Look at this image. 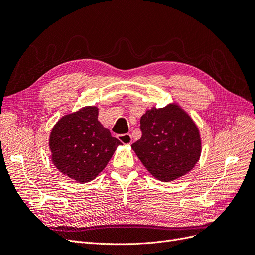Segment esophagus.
Returning a JSON list of instances; mask_svg holds the SVG:
<instances>
[{
  "mask_svg": "<svg viewBox=\"0 0 255 255\" xmlns=\"http://www.w3.org/2000/svg\"><path fill=\"white\" fill-rule=\"evenodd\" d=\"M118 139L125 144H130L133 142V138L130 134H125V135H119Z\"/></svg>",
  "mask_w": 255,
  "mask_h": 255,
  "instance_id": "obj_1",
  "label": "esophagus"
}]
</instances>
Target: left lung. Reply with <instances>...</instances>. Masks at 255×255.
<instances>
[{"label":"left lung","mask_w":255,"mask_h":255,"mask_svg":"<svg viewBox=\"0 0 255 255\" xmlns=\"http://www.w3.org/2000/svg\"><path fill=\"white\" fill-rule=\"evenodd\" d=\"M140 129L142 136L132 149L155 179L174 181L198 163L202 150L199 128L176 103L146 111Z\"/></svg>","instance_id":"obj_1"}]
</instances>
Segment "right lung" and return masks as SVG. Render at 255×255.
I'll use <instances>...</instances> for the list:
<instances>
[{"instance_id":"right-lung-1","label":"right lung","mask_w":255,"mask_h":255,"mask_svg":"<svg viewBox=\"0 0 255 255\" xmlns=\"http://www.w3.org/2000/svg\"><path fill=\"white\" fill-rule=\"evenodd\" d=\"M98 114L97 106L68 114L57 121L50 135L54 166L78 183L95 180L122 144L100 123Z\"/></svg>"}]
</instances>
